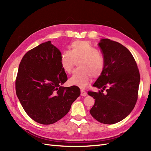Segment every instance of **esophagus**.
Returning <instances> with one entry per match:
<instances>
[{"label": "esophagus", "instance_id": "34e87169", "mask_svg": "<svg viewBox=\"0 0 151 151\" xmlns=\"http://www.w3.org/2000/svg\"><path fill=\"white\" fill-rule=\"evenodd\" d=\"M81 95L83 96H86L87 95L86 92V91H85L84 90L81 89Z\"/></svg>", "mask_w": 151, "mask_h": 151}]
</instances>
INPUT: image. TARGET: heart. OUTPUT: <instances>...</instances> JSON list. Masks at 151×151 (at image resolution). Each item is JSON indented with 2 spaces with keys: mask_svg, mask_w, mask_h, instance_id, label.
Wrapping results in <instances>:
<instances>
[{
  "mask_svg": "<svg viewBox=\"0 0 151 151\" xmlns=\"http://www.w3.org/2000/svg\"><path fill=\"white\" fill-rule=\"evenodd\" d=\"M79 68L76 70L68 80L71 85L84 88L88 84L92 76L99 77L104 66V60L99 50L86 41H76L70 45V50L63 52L60 63L63 70L70 74L76 62Z\"/></svg>",
  "mask_w": 151,
  "mask_h": 151,
  "instance_id": "1",
  "label": "heart"
}]
</instances>
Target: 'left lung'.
<instances>
[{
  "mask_svg": "<svg viewBox=\"0 0 151 151\" xmlns=\"http://www.w3.org/2000/svg\"><path fill=\"white\" fill-rule=\"evenodd\" d=\"M104 60L101 76L93 84L103 89L89 91L94 99L90 109L92 116L104 124H114L131 113L137 101L140 73L130 52L122 44L108 38L99 43ZM106 90V94L103 93Z\"/></svg>",
  "mask_w": 151,
  "mask_h": 151,
  "instance_id": "left-lung-1",
  "label": "left lung"
}]
</instances>
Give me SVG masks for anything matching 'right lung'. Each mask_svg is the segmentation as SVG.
<instances>
[{
	"mask_svg": "<svg viewBox=\"0 0 151 151\" xmlns=\"http://www.w3.org/2000/svg\"><path fill=\"white\" fill-rule=\"evenodd\" d=\"M61 55L48 41L29 50L18 68L17 96L27 115L40 124L60 120L81 94L76 86H61L67 81L60 63Z\"/></svg>",
	"mask_w": 151,
	"mask_h": 151,
	"instance_id": "obj_1",
	"label": "right lung"
}]
</instances>
